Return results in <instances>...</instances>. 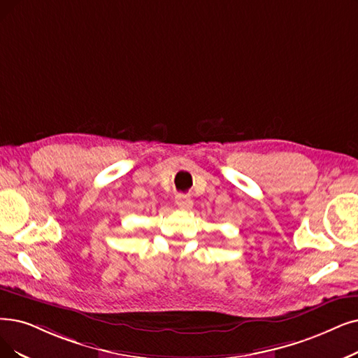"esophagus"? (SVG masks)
Returning <instances> with one entry per match:
<instances>
[{"label":"esophagus","instance_id":"34e87169","mask_svg":"<svg viewBox=\"0 0 358 358\" xmlns=\"http://www.w3.org/2000/svg\"><path fill=\"white\" fill-rule=\"evenodd\" d=\"M176 206L179 208H183V210H189L192 207V199L189 195L187 194H178L176 195Z\"/></svg>","mask_w":358,"mask_h":358}]
</instances>
